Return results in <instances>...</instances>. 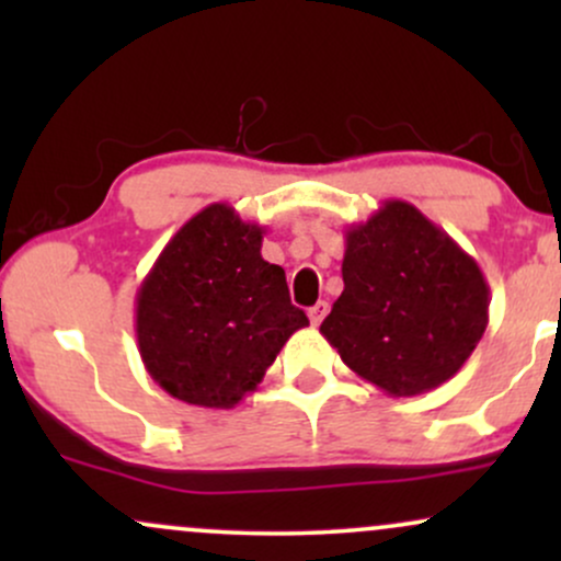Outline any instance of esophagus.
<instances>
[{"label": "esophagus", "mask_w": 561, "mask_h": 561, "mask_svg": "<svg viewBox=\"0 0 561 561\" xmlns=\"http://www.w3.org/2000/svg\"><path fill=\"white\" fill-rule=\"evenodd\" d=\"M327 311H330V302H327V300H319L317 306L308 308V319H311V324H313V327L321 324V319L327 317Z\"/></svg>", "instance_id": "34e87169"}]
</instances>
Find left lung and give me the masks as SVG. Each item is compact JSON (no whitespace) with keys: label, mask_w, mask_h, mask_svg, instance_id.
Wrapping results in <instances>:
<instances>
[{"label":"left lung","mask_w":561,"mask_h":561,"mask_svg":"<svg viewBox=\"0 0 561 561\" xmlns=\"http://www.w3.org/2000/svg\"><path fill=\"white\" fill-rule=\"evenodd\" d=\"M343 282L319 332L392 398L448 382L488 327L491 289L478 261L403 199L347 227Z\"/></svg>","instance_id":"left-lung-1"}]
</instances>
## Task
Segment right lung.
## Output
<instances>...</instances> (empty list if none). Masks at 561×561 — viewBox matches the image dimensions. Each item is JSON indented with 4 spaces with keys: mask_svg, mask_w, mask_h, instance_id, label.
<instances>
[{
    "mask_svg": "<svg viewBox=\"0 0 561 561\" xmlns=\"http://www.w3.org/2000/svg\"><path fill=\"white\" fill-rule=\"evenodd\" d=\"M266 227L227 203L171 237L137 289V345L150 377L176 401L234 409L259 388L308 317L289 302L285 268L263 261Z\"/></svg>",
    "mask_w": 561,
    "mask_h": 561,
    "instance_id": "add662e5",
    "label": "right lung"
}]
</instances>
